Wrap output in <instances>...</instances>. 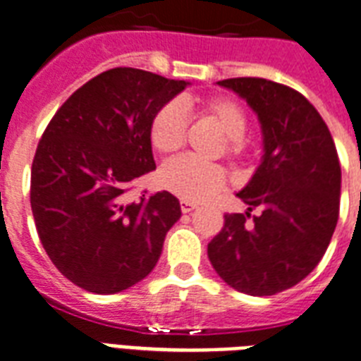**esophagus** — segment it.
<instances>
[{"label":"esophagus","instance_id":"1","mask_svg":"<svg viewBox=\"0 0 361 361\" xmlns=\"http://www.w3.org/2000/svg\"><path fill=\"white\" fill-rule=\"evenodd\" d=\"M180 206H181V212H183V214H189V212H192V210H197V202H191V200H181L180 202Z\"/></svg>","mask_w":361,"mask_h":361}]
</instances>
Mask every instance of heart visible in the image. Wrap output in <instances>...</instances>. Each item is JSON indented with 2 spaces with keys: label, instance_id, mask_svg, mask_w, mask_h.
<instances>
[{
  "label": "heart",
  "instance_id": "obj_1",
  "mask_svg": "<svg viewBox=\"0 0 361 361\" xmlns=\"http://www.w3.org/2000/svg\"><path fill=\"white\" fill-rule=\"evenodd\" d=\"M185 109H195L200 117L210 119L227 137L229 155L242 151V140L247 130V117L240 104L225 96H214L206 100H185ZM185 115L178 104H164L157 109L149 125L151 147L161 157H172L185 145ZM159 183L176 197L191 202H200L216 197L227 185L225 170L217 164H204L195 159H178L162 166Z\"/></svg>",
  "mask_w": 361,
  "mask_h": 361
}]
</instances>
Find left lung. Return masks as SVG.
I'll list each match as a JSON object with an SVG mask.
<instances>
[{
    "instance_id": "1",
    "label": "left lung",
    "mask_w": 361,
    "mask_h": 361,
    "mask_svg": "<svg viewBox=\"0 0 361 361\" xmlns=\"http://www.w3.org/2000/svg\"><path fill=\"white\" fill-rule=\"evenodd\" d=\"M238 94L261 125L263 157L208 244L212 267L247 295H274L307 279L326 254L339 219L341 164L329 128L297 90L259 77L217 81ZM260 208L252 225L249 212Z\"/></svg>"
}]
</instances>
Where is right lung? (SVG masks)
I'll use <instances>...</instances> for the list:
<instances>
[{
  "instance_id": "right-lung-1",
  "label": "right lung",
  "mask_w": 361,
  "mask_h": 361,
  "mask_svg": "<svg viewBox=\"0 0 361 361\" xmlns=\"http://www.w3.org/2000/svg\"><path fill=\"white\" fill-rule=\"evenodd\" d=\"M189 85L107 70L77 89L43 132L30 187L35 227L54 267L82 290L117 293L155 269L180 200L161 191L130 202L125 192L155 170L153 115Z\"/></svg>"
}]
</instances>
